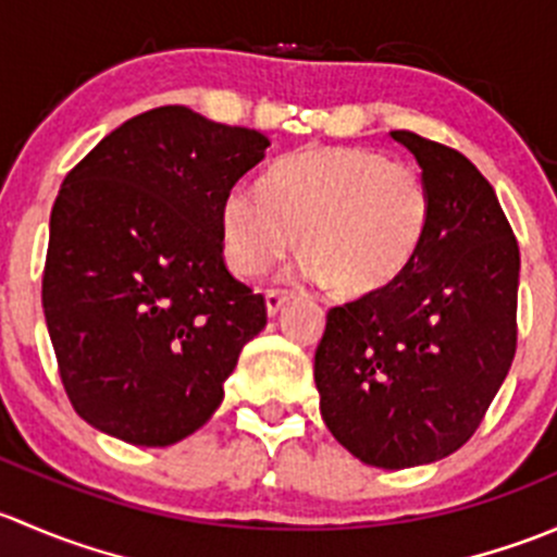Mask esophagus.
I'll return each instance as SVG.
<instances>
[{
  "label": "esophagus",
  "instance_id": "1",
  "mask_svg": "<svg viewBox=\"0 0 557 557\" xmlns=\"http://www.w3.org/2000/svg\"><path fill=\"white\" fill-rule=\"evenodd\" d=\"M290 299H294V294H290V290H277V288L267 290V312L274 318V314L283 310Z\"/></svg>",
  "mask_w": 557,
  "mask_h": 557
}]
</instances>
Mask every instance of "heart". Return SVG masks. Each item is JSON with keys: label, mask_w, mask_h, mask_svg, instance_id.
I'll return each instance as SVG.
<instances>
[{"label": "heart", "mask_w": 557, "mask_h": 557, "mask_svg": "<svg viewBox=\"0 0 557 557\" xmlns=\"http://www.w3.org/2000/svg\"><path fill=\"white\" fill-rule=\"evenodd\" d=\"M431 223V190L409 161L383 150L310 148L280 161L267 188L239 183L223 199L228 267L261 274L299 243L305 274L339 294L391 288L418 258Z\"/></svg>", "instance_id": "heart-1"}]
</instances>
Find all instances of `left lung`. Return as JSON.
I'll use <instances>...</instances> for the list:
<instances>
[{"label": "left lung", "mask_w": 557, "mask_h": 557, "mask_svg": "<svg viewBox=\"0 0 557 557\" xmlns=\"http://www.w3.org/2000/svg\"><path fill=\"white\" fill-rule=\"evenodd\" d=\"M431 190L412 267L325 314L314 350L320 414L377 469L434 463L480 429L518 350L520 247L493 185L455 148L391 132Z\"/></svg>", "instance_id": "1"}]
</instances>
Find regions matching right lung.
Instances as JSON below:
<instances>
[{
  "mask_svg": "<svg viewBox=\"0 0 557 557\" xmlns=\"http://www.w3.org/2000/svg\"><path fill=\"white\" fill-rule=\"evenodd\" d=\"M256 128L180 104L128 117L72 166L50 212L42 310L86 423L139 447L221 407L267 305L223 261V199L263 159Z\"/></svg>",
  "mask_w": 557,
  "mask_h": 557,
  "instance_id": "add662e5",
  "label": "right lung"
}]
</instances>
